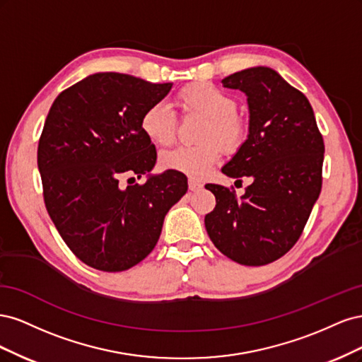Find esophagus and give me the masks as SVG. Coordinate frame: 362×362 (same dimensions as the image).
Masks as SVG:
<instances>
[{"label":"esophagus","mask_w":362,"mask_h":362,"mask_svg":"<svg viewBox=\"0 0 362 362\" xmlns=\"http://www.w3.org/2000/svg\"><path fill=\"white\" fill-rule=\"evenodd\" d=\"M189 189H190L192 192H199V190L204 189V184H202L201 181H198V180L190 178V180H189Z\"/></svg>","instance_id":"esophagus-1"}]
</instances>
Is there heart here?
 I'll use <instances>...</instances> for the list:
<instances>
[{
    "mask_svg": "<svg viewBox=\"0 0 362 362\" xmlns=\"http://www.w3.org/2000/svg\"><path fill=\"white\" fill-rule=\"evenodd\" d=\"M178 101L184 113H198L206 117L201 133V139L206 141L164 152L161 164L169 170L202 178L221 158V146L233 154L243 145L247 136L246 120L235 112L234 98L211 83L187 84L180 90ZM140 128L154 144L168 146L177 137L178 119L168 104L158 103L148 107L141 115Z\"/></svg>",
    "mask_w": 362,
    "mask_h": 362,
    "instance_id": "obj_1",
    "label": "heart"
}]
</instances>
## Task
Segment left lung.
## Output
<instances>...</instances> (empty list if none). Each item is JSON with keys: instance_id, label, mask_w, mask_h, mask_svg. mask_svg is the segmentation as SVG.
<instances>
[{"instance_id": "8db88e82", "label": "left lung", "mask_w": 362, "mask_h": 362, "mask_svg": "<svg viewBox=\"0 0 362 362\" xmlns=\"http://www.w3.org/2000/svg\"><path fill=\"white\" fill-rule=\"evenodd\" d=\"M222 83L245 92L249 104V136L222 172L252 182L242 198L233 187L206 184L216 206L205 228L228 258L264 266L296 245L319 199L323 137L306 96L273 69L249 68Z\"/></svg>"}]
</instances>
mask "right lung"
Instances as JSON below:
<instances>
[{
	"mask_svg": "<svg viewBox=\"0 0 362 362\" xmlns=\"http://www.w3.org/2000/svg\"><path fill=\"white\" fill-rule=\"evenodd\" d=\"M170 89L101 72L68 87L49 108L37 146L43 201L63 242L96 270L124 272L145 259L164 216L187 192L185 175L175 170L120 187L124 177L154 168L157 151L140 119Z\"/></svg>",
	"mask_w": 362,
	"mask_h": 362,
	"instance_id": "obj_1",
	"label": "right lung"
}]
</instances>
